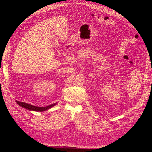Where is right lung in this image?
<instances>
[{
    "label": "right lung",
    "instance_id": "obj_1",
    "mask_svg": "<svg viewBox=\"0 0 152 152\" xmlns=\"http://www.w3.org/2000/svg\"><path fill=\"white\" fill-rule=\"evenodd\" d=\"M16 102L17 103V104H18L20 107H21L23 108H25L31 110V111H44L49 110V108L53 107L55 105H57V103H53V104H52V105H48L47 107H39L30 105V104H29V103H27L21 102L17 101V100H16Z\"/></svg>",
    "mask_w": 152,
    "mask_h": 152
}]
</instances>
